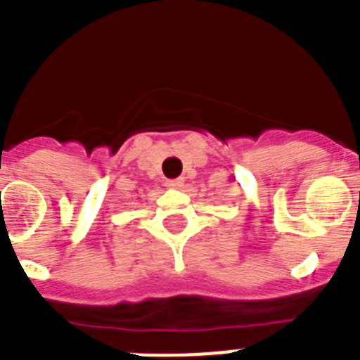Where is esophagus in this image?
<instances>
[{"label": "esophagus", "instance_id": "1", "mask_svg": "<svg viewBox=\"0 0 360 360\" xmlns=\"http://www.w3.org/2000/svg\"><path fill=\"white\" fill-rule=\"evenodd\" d=\"M165 187H169V189H180V187H184V180H182V178L167 180V182H165Z\"/></svg>", "mask_w": 360, "mask_h": 360}]
</instances>
